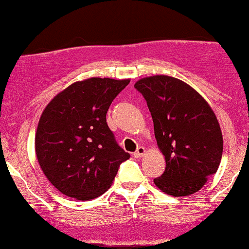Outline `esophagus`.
Segmentation results:
<instances>
[{"instance_id":"esophagus-1","label":"esophagus","mask_w":249,"mask_h":249,"mask_svg":"<svg viewBox=\"0 0 249 249\" xmlns=\"http://www.w3.org/2000/svg\"><path fill=\"white\" fill-rule=\"evenodd\" d=\"M146 154V148L145 147H138V149L134 152V157L136 158H142Z\"/></svg>"}]
</instances>
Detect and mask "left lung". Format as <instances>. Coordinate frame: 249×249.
Masks as SVG:
<instances>
[{"label": "left lung", "mask_w": 249, "mask_h": 249, "mask_svg": "<svg viewBox=\"0 0 249 249\" xmlns=\"http://www.w3.org/2000/svg\"><path fill=\"white\" fill-rule=\"evenodd\" d=\"M134 88L147 102L166 159L155 185L174 197L197 193L217 172L223 155V134L213 110L193 87L168 75L143 77Z\"/></svg>", "instance_id": "1"}]
</instances>
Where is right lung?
<instances>
[{"instance_id":"obj_1","label":"right lung","mask_w":249,"mask_h":249,"mask_svg":"<svg viewBox=\"0 0 249 249\" xmlns=\"http://www.w3.org/2000/svg\"><path fill=\"white\" fill-rule=\"evenodd\" d=\"M130 80L90 77L68 86L47 104L36 132V155L60 193L94 199L109 189L130 154L118 146L107 112Z\"/></svg>"}]
</instances>
